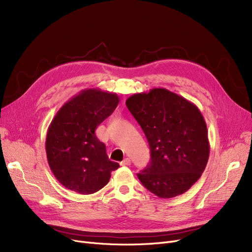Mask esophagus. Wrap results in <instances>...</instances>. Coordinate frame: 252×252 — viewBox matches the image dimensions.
<instances>
[{"instance_id":"1","label":"esophagus","mask_w":252,"mask_h":252,"mask_svg":"<svg viewBox=\"0 0 252 252\" xmlns=\"http://www.w3.org/2000/svg\"><path fill=\"white\" fill-rule=\"evenodd\" d=\"M130 164V160H129V158H125V159L121 162V165H123V166H126V165H129Z\"/></svg>"}]
</instances>
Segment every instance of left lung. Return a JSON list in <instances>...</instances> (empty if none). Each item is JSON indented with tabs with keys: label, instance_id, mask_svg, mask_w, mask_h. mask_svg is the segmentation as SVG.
Returning <instances> with one entry per match:
<instances>
[{
	"label": "left lung",
	"instance_id": "left-lung-1",
	"mask_svg": "<svg viewBox=\"0 0 252 252\" xmlns=\"http://www.w3.org/2000/svg\"><path fill=\"white\" fill-rule=\"evenodd\" d=\"M126 104L149 143L150 162L138 174L143 186L160 198L188 191L201 177L209 157L200 110L162 88L134 94Z\"/></svg>",
	"mask_w": 252,
	"mask_h": 252
}]
</instances>
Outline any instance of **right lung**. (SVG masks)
<instances>
[{
  "mask_svg": "<svg viewBox=\"0 0 252 252\" xmlns=\"http://www.w3.org/2000/svg\"><path fill=\"white\" fill-rule=\"evenodd\" d=\"M115 93L87 89L66 102L53 118L46 138L52 173L65 188L93 194L109 182L119 164L109 160L97 126L117 107Z\"/></svg>",
  "mask_w": 252,
  "mask_h": 252,
  "instance_id": "add662e5",
  "label": "right lung"
}]
</instances>
